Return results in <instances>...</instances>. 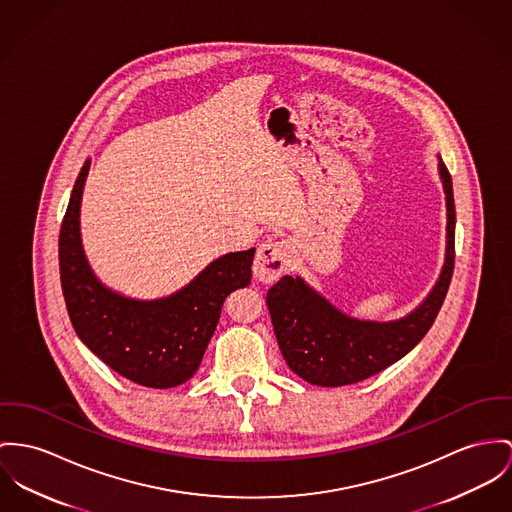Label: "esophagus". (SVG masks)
<instances>
[{
  "label": "esophagus",
  "instance_id": "esophagus-1",
  "mask_svg": "<svg viewBox=\"0 0 512 512\" xmlns=\"http://www.w3.org/2000/svg\"><path fill=\"white\" fill-rule=\"evenodd\" d=\"M288 265V245L284 241H267L259 247L253 273L259 282H275L286 271Z\"/></svg>",
  "mask_w": 512,
  "mask_h": 512
}]
</instances>
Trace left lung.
Here are the masks:
<instances>
[{
    "mask_svg": "<svg viewBox=\"0 0 512 512\" xmlns=\"http://www.w3.org/2000/svg\"><path fill=\"white\" fill-rule=\"evenodd\" d=\"M446 195V255L431 294L419 308L395 321H360L327 302L300 276H282L267 292L276 341L286 364L302 380L325 386H349L392 366L433 327L454 273L456 208L452 179L438 161Z\"/></svg>",
    "mask_w": 512,
    "mask_h": 512,
    "instance_id": "left-lung-1",
    "label": "left lung"
}]
</instances>
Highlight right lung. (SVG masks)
I'll return each mask as SVG.
<instances>
[{
    "mask_svg": "<svg viewBox=\"0 0 512 512\" xmlns=\"http://www.w3.org/2000/svg\"><path fill=\"white\" fill-rule=\"evenodd\" d=\"M89 159L79 171L60 228V280L83 345L120 376L146 388H175L197 372L230 292L251 282L255 249L212 261L179 292L134 300L93 275L79 236V206Z\"/></svg>",
    "mask_w": 512,
    "mask_h": 512,
    "instance_id": "right-lung-1",
    "label": "right lung"
}]
</instances>
